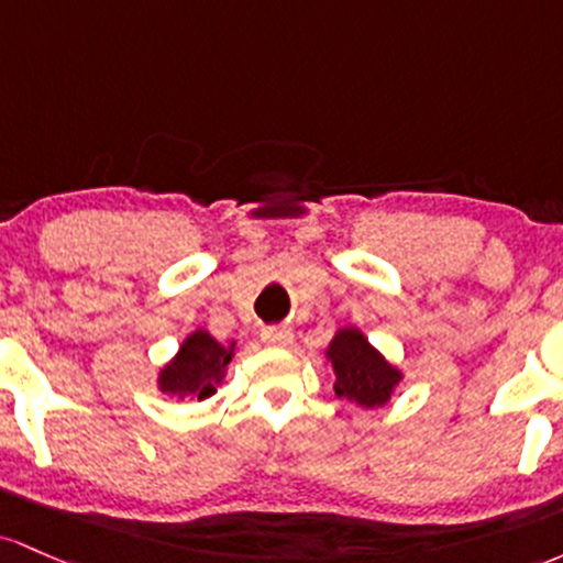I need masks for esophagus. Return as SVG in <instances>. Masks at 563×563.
Returning <instances> with one entry per match:
<instances>
[{
    "label": "esophagus",
    "instance_id": "esophagus-1",
    "mask_svg": "<svg viewBox=\"0 0 563 563\" xmlns=\"http://www.w3.org/2000/svg\"><path fill=\"white\" fill-rule=\"evenodd\" d=\"M265 345H274V349H287L292 343V330L289 327H265L261 332Z\"/></svg>",
    "mask_w": 563,
    "mask_h": 563
}]
</instances>
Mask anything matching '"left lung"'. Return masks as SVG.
I'll return each mask as SVG.
<instances>
[{
    "instance_id": "left-lung-1",
    "label": "left lung",
    "mask_w": 563,
    "mask_h": 563,
    "mask_svg": "<svg viewBox=\"0 0 563 563\" xmlns=\"http://www.w3.org/2000/svg\"><path fill=\"white\" fill-rule=\"evenodd\" d=\"M327 358L334 369V394L358 407H383L401 383V372L385 362L383 353L372 349L369 340L356 327H343L334 332Z\"/></svg>"
}]
</instances>
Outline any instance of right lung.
I'll return each mask as SVG.
<instances>
[{"mask_svg": "<svg viewBox=\"0 0 563 563\" xmlns=\"http://www.w3.org/2000/svg\"><path fill=\"white\" fill-rule=\"evenodd\" d=\"M233 358V343L225 349L207 330H197L183 340L180 351L159 372L162 394L178 399H207L225 377V366Z\"/></svg>", "mask_w": 563, "mask_h": 563, "instance_id": "right-lung-1", "label": "right lung"}]
</instances>
